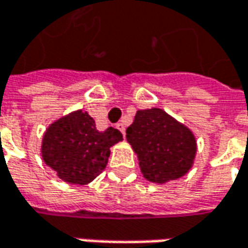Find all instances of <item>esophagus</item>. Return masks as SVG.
Listing matches in <instances>:
<instances>
[{"label":"esophagus","instance_id":"1","mask_svg":"<svg viewBox=\"0 0 248 248\" xmlns=\"http://www.w3.org/2000/svg\"><path fill=\"white\" fill-rule=\"evenodd\" d=\"M116 128L119 129L120 132L123 134V135H125V125L123 124V123H119V124H116Z\"/></svg>","mask_w":248,"mask_h":248}]
</instances>
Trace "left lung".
<instances>
[{
  "instance_id": "left-lung-1",
  "label": "left lung",
  "mask_w": 248,
  "mask_h": 248,
  "mask_svg": "<svg viewBox=\"0 0 248 248\" xmlns=\"http://www.w3.org/2000/svg\"><path fill=\"white\" fill-rule=\"evenodd\" d=\"M125 137L150 182L163 185L179 179L195 164V134L163 109L138 110Z\"/></svg>"
}]
</instances>
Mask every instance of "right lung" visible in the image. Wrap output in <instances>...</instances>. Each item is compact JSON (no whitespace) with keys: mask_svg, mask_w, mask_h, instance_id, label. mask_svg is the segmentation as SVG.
Instances as JSON below:
<instances>
[{"mask_svg":"<svg viewBox=\"0 0 248 248\" xmlns=\"http://www.w3.org/2000/svg\"><path fill=\"white\" fill-rule=\"evenodd\" d=\"M121 140L119 129L98 131L93 119L78 109L48 125L41 142V157L63 182L88 185L106 168L110 148Z\"/></svg>","mask_w":248,"mask_h":248,"instance_id":"add662e5","label":"right lung"}]
</instances>
